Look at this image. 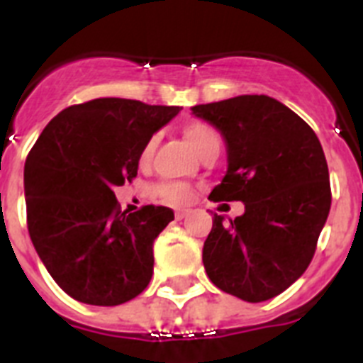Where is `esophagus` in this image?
Segmentation results:
<instances>
[{"mask_svg": "<svg viewBox=\"0 0 363 363\" xmlns=\"http://www.w3.org/2000/svg\"><path fill=\"white\" fill-rule=\"evenodd\" d=\"M187 214H189V211L178 209V211H176V213H174V216H176V220H184V218L187 216Z\"/></svg>", "mask_w": 363, "mask_h": 363, "instance_id": "34e87169", "label": "esophagus"}]
</instances>
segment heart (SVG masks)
Returning <instances> with one entry per match:
<instances>
[{
    "instance_id": "1",
    "label": "heart",
    "mask_w": 363,
    "mask_h": 363,
    "mask_svg": "<svg viewBox=\"0 0 363 363\" xmlns=\"http://www.w3.org/2000/svg\"><path fill=\"white\" fill-rule=\"evenodd\" d=\"M184 136L187 138V142L191 143L192 149L196 150L200 156H205L209 150L218 149L220 150L221 138L218 130L213 125L205 123V121H189L184 125ZM158 145V138L152 136L145 142V145L140 150V163H149L152 158L154 150ZM156 194L162 200L169 201V203H187L192 200L194 192L189 185L179 184V182H167L156 187Z\"/></svg>"
}]
</instances>
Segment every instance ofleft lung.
Segmentation results:
<instances>
[{
	"label": "left lung",
	"instance_id": "1",
	"mask_svg": "<svg viewBox=\"0 0 363 363\" xmlns=\"http://www.w3.org/2000/svg\"><path fill=\"white\" fill-rule=\"evenodd\" d=\"M227 143V174L213 201H243L245 213L214 214L203 265L218 289L251 303L284 293L306 272L331 209L320 140L296 112L264 94L196 105Z\"/></svg>",
	"mask_w": 363,
	"mask_h": 363
}]
</instances>
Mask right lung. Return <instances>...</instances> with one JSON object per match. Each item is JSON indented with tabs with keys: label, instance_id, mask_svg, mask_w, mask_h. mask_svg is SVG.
Instances as JSON below:
<instances>
[{
	"label": "right lung",
	"instance_id": "add662e5",
	"mask_svg": "<svg viewBox=\"0 0 363 363\" xmlns=\"http://www.w3.org/2000/svg\"><path fill=\"white\" fill-rule=\"evenodd\" d=\"M179 107L98 98L70 105L25 162L27 227L50 277L74 300L120 306L143 293L169 207L121 211L112 189L133 182L140 150Z\"/></svg>",
	"mask_w": 363,
	"mask_h": 363
}]
</instances>
